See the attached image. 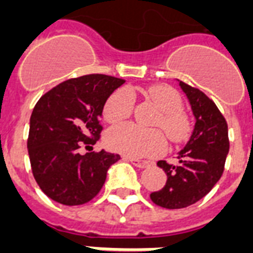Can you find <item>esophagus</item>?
<instances>
[{"instance_id": "34e87169", "label": "esophagus", "mask_w": 253, "mask_h": 253, "mask_svg": "<svg viewBox=\"0 0 253 253\" xmlns=\"http://www.w3.org/2000/svg\"><path fill=\"white\" fill-rule=\"evenodd\" d=\"M127 162H130L135 167H138V169H147L150 167V163L148 162H144V161H139V159H132V158H125Z\"/></svg>"}]
</instances>
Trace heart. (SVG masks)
Masks as SVG:
<instances>
[{"label": "heart", "mask_w": 253, "mask_h": 253, "mask_svg": "<svg viewBox=\"0 0 253 253\" xmlns=\"http://www.w3.org/2000/svg\"><path fill=\"white\" fill-rule=\"evenodd\" d=\"M146 96L157 106L161 115L157 119L165 134L173 142L184 139L188 132L186 117L180 113L182 99L176 90L169 86H154L146 90ZM134 109V94L128 88L115 91L106 102L103 117L109 123H119L127 119ZM106 144L110 150L128 158H152L166 151V140L157 130H143L126 123L110 128L106 134Z\"/></svg>", "instance_id": "1"}]
</instances>
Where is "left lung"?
I'll return each instance as SVG.
<instances>
[{
	"label": "left lung",
	"instance_id": "1",
	"mask_svg": "<svg viewBox=\"0 0 253 253\" xmlns=\"http://www.w3.org/2000/svg\"><path fill=\"white\" fill-rule=\"evenodd\" d=\"M178 82L190 102L195 126L186 146L178 152L179 165L157 163L167 173V183L150 198L169 210L186 208L207 195L219 182L229 151L228 126L216 105L198 88Z\"/></svg>",
	"mask_w": 253,
	"mask_h": 253
}]
</instances>
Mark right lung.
<instances>
[{"mask_svg": "<svg viewBox=\"0 0 253 253\" xmlns=\"http://www.w3.org/2000/svg\"><path fill=\"white\" fill-rule=\"evenodd\" d=\"M125 81L103 74L65 81L41 96L30 117L28 150L33 175L46 196L65 206L94 199L121 159L102 150L81 155L99 138L106 101Z\"/></svg>", "mask_w": 253, "mask_h": 253, "instance_id": "add662e5", "label": "right lung"}]
</instances>
